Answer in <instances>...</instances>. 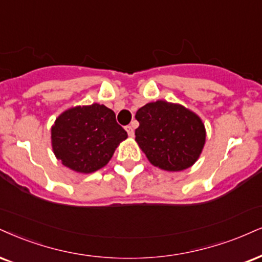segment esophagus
Wrapping results in <instances>:
<instances>
[{"instance_id":"esophagus-1","label":"esophagus","mask_w":262,"mask_h":262,"mask_svg":"<svg viewBox=\"0 0 262 262\" xmlns=\"http://www.w3.org/2000/svg\"><path fill=\"white\" fill-rule=\"evenodd\" d=\"M125 130L127 131V135H128V136H130V137H134V134H135V132H134V128H132V126H130V125L126 126Z\"/></svg>"}]
</instances>
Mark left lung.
I'll list each match as a JSON object with an SVG mask.
<instances>
[{
    "label": "left lung",
    "instance_id": "1",
    "mask_svg": "<svg viewBox=\"0 0 262 262\" xmlns=\"http://www.w3.org/2000/svg\"><path fill=\"white\" fill-rule=\"evenodd\" d=\"M136 142L154 166L166 171L188 169L205 144V127L195 113L181 104L157 101L136 113Z\"/></svg>",
    "mask_w": 262,
    "mask_h": 262
}]
</instances>
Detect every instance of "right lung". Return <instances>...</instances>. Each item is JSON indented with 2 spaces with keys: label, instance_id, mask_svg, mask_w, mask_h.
Here are the masks:
<instances>
[{
  "label": "right lung",
  "instance_id": "obj_1",
  "mask_svg": "<svg viewBox=\"0 0 262 262\" xmlns=\"http://www.w3.org/2000/svg\"><path fill=\"white\" fill-rule=\"evenodd\" d=\"M52 148L57 159L76 172L91 173L105 166L127 132L115 113L93 103L62 113L52 126Z\"/></svg>",
  "mask_w": 262,
  "mask_h": 262
}]
</instances>
